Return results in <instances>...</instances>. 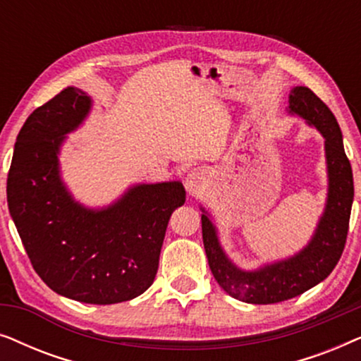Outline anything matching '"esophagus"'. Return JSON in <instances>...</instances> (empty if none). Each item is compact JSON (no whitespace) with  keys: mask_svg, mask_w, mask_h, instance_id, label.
<instances>
[{"mask_svg":"<svg viewBox=\"0 0 361 361\" xmlns=\"http://www.w3.org/2000/svg\"><path fill=\"white\" fill-rule=\"evenodd\" d=\"M205 182H207L205 172L199 169V167H195V169L187 172V176L184 179V185L190 195H195V194H199L202 189H204Z\"/></svg>","mask_w":361,"mask_h":361,"instance_id":"1","label":"esophagus"}]
</instances>
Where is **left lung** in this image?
Instances as JSON below:
<instances>
[{"instance_id": "obj_1", "label": "left lung", "mask_w": 361, "mask_h": 361, "mask_svg": "<svg viewBox=\"0 0 361 361\" xmlns=\"http://www.w3.org/2000/svg\"><path fill=\"white\" fill-rule=\"evenodd\" d=\"M286 113L304 120L324 137L327 197L307 243L286 258L245 269L226 253L214 216L200 205L202 238L212 274L226 294L248 304L283 302L322 283L337 266L347 240L353 204V174L338 123L329 106L307 87L290 88Z\"/></svg>"}]
</instances>
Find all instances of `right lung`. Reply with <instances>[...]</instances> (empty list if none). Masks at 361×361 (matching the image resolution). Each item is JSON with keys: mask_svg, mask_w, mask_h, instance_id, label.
Here are the masks:
<instances>
[{"mask_svg": "<svg viewBox=\"0 0 361 361\" xmlns=\"http://www.w3.org/2000/svg\"><path fill=\"white\" fill-rule=\"evenodd\" d=\"M92 108L87 92L67 87L34 110L16 137L6 192L39 278L63 298L106 305L135 299L152 284L167 224L184 205L185 189L179 180L142 182L103 207L77 200L59 156Z\"/></svg>", "mask_w": 361, "mask_h": 361, "instance_id": "add662e5", "label": "right lung"}]
</instances>
